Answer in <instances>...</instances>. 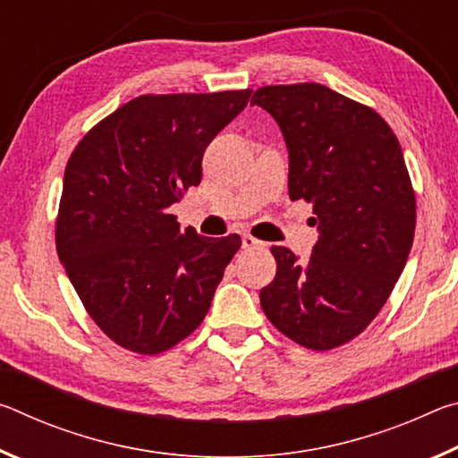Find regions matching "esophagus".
I'll return each mask as SVG.
<instances>
[{
    "instance_id": "esophagus-1",
    "label": "esophagus",
    "mask_w": 458,
    "mask_h": 458,
    "mask_svg": "<svg viewBox=\"0 0 458 458\" xmlns=\"http://www.w3.org/2000/svg\"><path fill=\"white\" fill-rule=\"evenodd\" d=\"M262 246H265V242H260L259 238H254L250 234L242 236V248H246V250H252V248H262Z\"/></svg>"
}]
</instances>
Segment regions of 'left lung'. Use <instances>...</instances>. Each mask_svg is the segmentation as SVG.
I'll use <instances>...</instances> for the list:
<instances>
[{"label": "left lung", "mask_w": 458, "mask_h": 458, "mask_svg": "<svg viewBox=\"0 0 458 458\" xmlns=\"http://www.w3.org/2000/svg\"><path fill=\"white\" fill-rule=\"evenodd\" d=\"M289 149V196L313 204L319 240L307 262L273 246L260 307L294 344L327 352L374 321L406 267L416 196L396 135L379 114L317 82L262 87Z\"/></svg>", "instance_id": "obj_1"}]
</instances>
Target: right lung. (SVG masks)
<instances>
[{"label": "right lung", "instance_id": "add662e5", "mask_svg": "<svg viewBox=\"0 0 458 458\" xmlns=\"http://www.w3.org/2000/svg\"><path fill=\"white\" fill-rule=\"evenodd\" d=\"M252 90L143 95L97 123L66 164L56 250L100 331L129 352L172 350L210 309L240 236H199L169 214L201 182L212 139Z\"/></svg>", "mask_w": 458, "mask_h": 458}]
</instances>
